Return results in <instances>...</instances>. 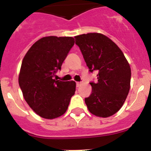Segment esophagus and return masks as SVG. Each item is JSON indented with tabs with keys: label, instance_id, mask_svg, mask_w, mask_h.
<instances>
[{
	"label": "esophagus",
	"instance_id": "obj_1",
	"mask_svg": "<svg viewBox=\"0 0 151 151\" xmlns=\"http://www.w3.org/2000/svg\"><path fill=\"white\" fill-rule=\"evenodd\" d=\"M81 85H82V82H76V87L78 88Z\"/></svg>",
	"mask_w": 151,
	"mask_h": 151
}]
</instances>
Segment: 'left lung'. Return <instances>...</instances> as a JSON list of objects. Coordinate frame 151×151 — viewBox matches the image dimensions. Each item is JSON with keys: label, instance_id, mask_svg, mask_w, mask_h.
I'll return each instance as SVG.
<instances>
[{"label": "left lung", "instance_id": "8db88e82", "mask_svg": "<svg viewBox=\"0 0 151 151\" xmlns=\"http://www.w3.org/2000/svg\"><path fill=\"white\" fill-rule=\"evenodd\" d=\"M89 71H97V82H90L91 95L85 102L91 113L109 117L120 110L130 89L131 68L122 50L101 33L75 37Z\"/></svg>", "mask_w": 151, "mask_h": 151}]
</instances>
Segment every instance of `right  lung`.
Masks as SVG:
<instances>
[{
  "instance_id": "add662e5",
  "label": "right lung",
  "mask_w": 151,
  "mask_h": 151,
  "mask_svg": "<svg viewBox=\"0 0 151 151\" xmlns=\"http://www.w3.org/2000/svg\"><path fill=\"white\" fill-rule=\"evenodd\" d=\"M73 37L47 36L37 41L22 60L19 85L35 113L52 119L63 115L76 91V82L54 78L74 45Z\"/></svg>"
}]
</instances>
